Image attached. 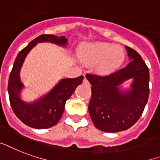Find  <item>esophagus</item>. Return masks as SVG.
Wrapping results in <instances>:
<instances>
[{"label": "esophagus", "mask_w": 160, "mask_h": 160, "mask_svg": "<svg viewBox=\"0 0 160 160\" xmlns=\"http://www.w3.org/2000/svg\"><path fill=\"white\" fill-rule=\"evenodd\" d=\"M83 83H84V84H86V85H89V82H88V80L86 78L83 79Z\"/></svg>", "instance_id": "obj_1"}]
</instances>
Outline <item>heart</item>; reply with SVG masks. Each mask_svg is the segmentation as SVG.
Wrapping results in <instances>:
<instances>
[{
    "instance_id": "heart-1",
    "label": "heart",
    "mask_w": 160,
    "mask_h": 160,
    "mask_svg": "<svg viewBox=\"0 0 160 160\" xmlns=\"http://www.w3.org/2000/svg\"><path fill=\"white\" fill-rule=\"evenodd\" d=\"M79 57L88 66H96L100 74L114 72L126 59L124 49L109 43L97 42L84 44L79 50Z\"/></svg>"
}]
</instances>
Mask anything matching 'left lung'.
I'll return each mask as SVG.
<instances>
[{"label": "left lung", "mask_w": 160, "mask_h": 160, "mask_svg": "<svg viewBox=\"0 0 160 160\" xmlns=\"http://www.w3.org/2000/svg\"><path fill=\"white\" fill-rule=\"evenodd\" d=\"M126 49L131 61L127 67L110 75H86L92 85L90 117L96 128L105 132H117L132 127L148 99L149 70L138 53L128 46ZM131 78L133 80L131 89L121 91L119 85Z\"/></svg>", "instance_id": "1"}]
</instances>
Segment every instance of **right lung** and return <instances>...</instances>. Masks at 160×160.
Returning <instances> with one entry per match:
<instances>
[{"label": "right lung", "mask_w": 160, "mask_h": 160, "mask_svg": "<svg viewBox=\"0 0 160 160\" xmlns=\"http://www.w3.org/2000/svg\"><path fill=\"white\" fill-rule=\"evenodd\" d=\"M41 42H50L61 46L67 44L65 36L57 37L52 34H42L37 37L18 53L13 64L8 80V94L11 106L17 117L28 127L36 129L51 127L60 121L64 112L66 101L70 98L76 88L82 82L83 76L76 78L62 79L50 93L33 103H25L19 94L23 88L19 78L22 65L28 53Z\"/></svg>", "instance_id": "add662e5"}]
</instances>
